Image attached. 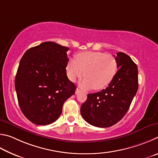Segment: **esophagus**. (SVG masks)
Wrapping results in <instances>:
<instances>
[{
	"mask_svg": "<svg viewBox=\"0 0 158 158\" xmlns=\"http://www.w3.org/2000/svg\"><path fill=\"white\" fill-rule=\"evenodd\" d=\"M80 92H81V90H80L78 88H77L76 90V94H78Z\"/></svg>",
	"mask_w": 158,
	"mask_h": 158,
	"instance_id": "34e87169",
	"label": "esophagus"
}]
</instances>
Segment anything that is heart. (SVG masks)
Instances as JSON below:
<instances>
[{
    "label": "heart",
    "mask_w": 158,
    "mask_h": 158,
    "mask_svg": "<svg viewBox=\"0 0 158 158\" xmlns=\"http://www.w3.org/2000/svg\"><path fill=\"white\" fill-rule=\"evenodd\" d=\"M117 61L114 56L101 52L88 51L76 55V60L70 59L66 66L69 79L75 82L85 76L81 82L84 89L96 90L107 87L114 78L117 71Z\"/></svg>",
    "instance_id": "1"
}]
</instances>
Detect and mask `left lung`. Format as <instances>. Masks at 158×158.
<instances>
[{"label":"left lung","instance_id":"8db88e82","mask_svg":"<svg viewBox=\"0 0 158 158\" xmlns=\"http://www.w3.org/2000/svg\"><path fill=\"white\" fill-rule=\"evenodd\" d=\"M114 57L118 70L112 82L101 92L89 94L81 107L84 119L99 128H107L118 122L128 112L138 89L136 64L122 52H118Z\"/></svg>","mask_w":158,"mask_h":158}]
</instances>
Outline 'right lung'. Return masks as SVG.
<instances>
[{"label": "right lung", "instance_id": "add662e5", "mask_svg": "<svg viewBox=\"0 0 158 158\" xmlns=\"http://www.w3.org/2000/svg\"><path fill=\"white\" fill-rule=\"evenodd\" d=\"M68 47L46 41L30 48L19 63L15 89L27 119L45 126L56 121L76 87L66 76Z\"/></svg>", "mask_w": 158, "mask_h": 158}]
</instances>
